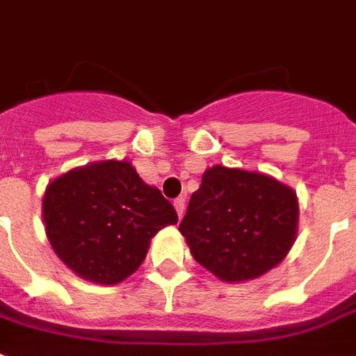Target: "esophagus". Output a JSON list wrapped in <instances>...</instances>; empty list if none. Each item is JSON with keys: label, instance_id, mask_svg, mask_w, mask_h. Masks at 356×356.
<instances>
[{"label": "esophagus", "instance_id": "obj_1", "mask_svg": "<svg viewBox=\"0 0 356 356\" xmlns=\"http://www.w3.org/2000/svg\"><path fill=\"white\" fill-rule=\"evenodd\" d=\"M173 207H175V211H177V216L181 218L184 214V200L183 197H177L175 202H173Z\"/></svg>", "mask_w": 356, "mask_h": 356}]
</instances>
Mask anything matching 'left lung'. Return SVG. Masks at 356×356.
Segmentation results:
<instances>
[{
	"mask_svg": "<svg viewBox=\"0 0 356 356\" xmlns=\"http://www.w3.org/2000/svg\"><path fill=\"white\" fill-rule=\"evenodd\" d=\"M298 202L270 175L213 166L192 194L179 232L202 267L224 282L254 280L295 243Z\"/></svg>",
	"mask_w": 356,
	"mask_h": 356,
	"instance_id": "8db88e82",
	"label": "left lung"
}]
</instances>
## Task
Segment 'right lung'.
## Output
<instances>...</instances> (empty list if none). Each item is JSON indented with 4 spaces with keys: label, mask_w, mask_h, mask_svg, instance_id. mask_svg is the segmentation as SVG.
Returning <instances> with one entry per match:
<instances>
[{
    "label": "right lung",
    "mask_w": 356,
    "mask_h": 356,
    "mask_svg": "<svg viewBox=\"0 0 356 356\" xmlns=\"http://www.w3.org/2000/svg\"><path fill=\"white\" fill-rule=\"evenodd\" d=\"M42 220L51 248L72 273L112 286L138 270L151 238L177 224V213L130 162L104 160L51 181Z\"/></svg>",
    "instance_id": "obj_1"
}]
</instances>
